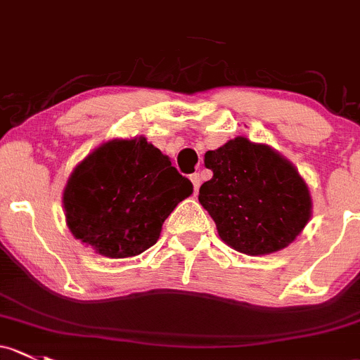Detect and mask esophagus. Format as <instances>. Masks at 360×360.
<instances>
[{
	"instance_id": "obj_1",
	"label": "esophagus",
	"mask_w": 360,
	"mask_h": 360,
	"mask_svg": "<svg viewBox=\"0 0 360 360\" xmlns=\"http://www.w3.org/2000/svg\"><path fill=\"white\" fill-rule=\"evenodd\" d=\"M191 183H193V188H195V193L200 190V184H202V174L200 172H195V174H191Z\"/></svg>"
}]
</instances>
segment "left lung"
<instances>
[{"label": "left lung", "mask_w": 360, "mask_h": 360, "mask_svg": "<svg viewBox=\"0 0 360 360\" xmlns=\"http://www.w3.org/2000/svg\"><path fill=\"white\" fill-rule=\"evenodd\" d=\"M214 172L198 200L219 236L247 255L278 252L300 234L310 219L309 188L288 160L247 138L231 139L205 153Z\"/></svg>", "instance_id": "8db88e82"}]
</instances>
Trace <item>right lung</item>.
Masks as SVG:
<instances>
[{
  "label": "right lung",
  "mask_w": 360,
  "mask_h": 360,
  "mask_svg": "<svg viewBox=\"0 0 360 360\" xmlns=\"http://www.w3.org/2000/svg\"><path fill=\"white\" fill-rule=\"evenodd\" d=\"M191 193V181L145 138L115 139L75 167L63 207L77 240L126 259L157 243L165 219Z\"/></svg>",
  "instance_id": "1"
}]
</instances>
